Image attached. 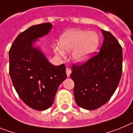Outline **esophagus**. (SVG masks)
I'll return each instance as SVG.
<instances>
[{
	"instance_id": "esophagus-1",
	"label": "esophagus",
	"mask_w": 133,
	"mask_h": 133,
	"mask_svg": "<svg viewBox=\"0 0 133 133\" xmlns=\"http://www.w3.org/2000/svg\"><path fill=\"white\" fill-rule=\"evenodd\" d=\"M65 72H66L67 76H68V77H69V75H70L71 72V69H69V68H66V69H65Z\"/></svg>"
}]
</instances>
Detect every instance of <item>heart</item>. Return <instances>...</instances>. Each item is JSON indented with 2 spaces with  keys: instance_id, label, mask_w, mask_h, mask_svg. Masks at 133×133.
<instances>
[{
  "instance_id": "obj_1",
  "label": "heart",
  "mask_w": 133,
  "mask_h": 133,
  "mask_svg": "<svg viewBox=\"0 0 133 133\" xmlns=\"http://www.w3.org/2000/svg\"><path fill=\"white\" fill-rule=\"evenodd\" d=\"M99 45V37L95 32L74 30L65 32L59 39V46H53L55 54L64 58L65 52H71V58L77 63H83L90 58Z\"/></svg>"
}]
</instances>
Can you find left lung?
I'll use <instances>...</instances> for the list:
<instances>
[{
    "instance_id": "obj_1",
    "label": "left lung",
    "mask_w": 133,
    "mask_h": 133,
    "mask_svg": "<svg viewBox=\"0 0 133 133\" xmlns=\"http://www.w3.org/2000/svg\"><path fill=\"white\" fill-rule=\"evenodd\" d=\"M101 32L104 40L99 52L83 64H74L70 75L75 102L87 110L99 108L109 100L123 71L121 46L111 32Z\"/></svg>"
}]
</instances>
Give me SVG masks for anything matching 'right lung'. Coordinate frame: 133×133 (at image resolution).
Here are the masks:
<instances>
[{"mask_svg": "<svg viewBox=\"0 0 133 133\" xmlns=\"http://www.w3.org/2000/svg\"><path fill=\"white\" fill-rule=\"evenodd\" d=\"M49 22L32 26L18 34L9 50V74L14 89L30 108L44 111L52 105L58 88L67 77L64 64H51L38 48L37 38L46 35Z\"/></svg>", "mask_w": 133, "mask_h": 133, "instance_id": "right-lung-1", "label": "right lung"}]
</instances>
